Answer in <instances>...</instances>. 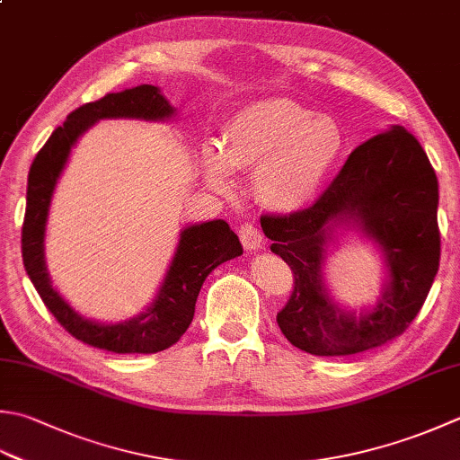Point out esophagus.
I'll return each mask as SVG.
<instances>
[{
    "instance_id": "obj_1",
    "label": "esophagus",
    "mask_w": 460,
    "mask_h": 460,
    "mask_svg": "<svg viewBox=\"0 0 460 460\" xmlns=\"http://www.w3.org/2000/svg\"><path fill=\"white\" fill-rule=\"evenodd\" d=\"M239 239L243 243V247H245L247 251H259L261 247H263V235H261L259 227H255V225L251 223H245L243 227L239 229Z\"/></svg>"
}]
</instances>
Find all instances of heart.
I'll return each instance as SVG.
<instances>
[{
    "label": "heart",
    "mask_w": 460,
    "mask_h": 460,
    "mask_svg": "<svg viewBox=\"0 0 460 460\" xmlns=\"http://www.w3.org/2000/svg\"><path fill=\"white\" fill-rule=\"evenodd\" d=\"M345 149L335 119L289 99H263L231 117L221 149L203 147L201 171L217 193L235 189L233 171H255L261 205L277 213H299L321 195Z\"/></svg>",
    "instance_id": "1"
}]
</instances>
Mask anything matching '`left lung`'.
<instances>
[{"mask_svg":"<svg viewBox=\"0 0 460 460\" xmlns=\"http://www.w3.org/2000/svg\"><path fill=\"white\" fill-rule=\"evenodd\" d=\"M438 181L412 135L391 125L350 153L313 207L265 215L261 227L271 251L295 273V291L277 314L291 345L317 357L355 355L399 337L433 287L440 259ZM355 230L374 241L385 263V283L373 308L343 310L324 283L328 245Z\"/></svg>","mask_w":460,"mask_h":460,"instance_id":"obj_1","label":"left lung"}]
</instances>
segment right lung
<instances>
[{"mask_svg": "<svg viewBox=\"0 0 460 460\" xmlns=\"http://www.w3.org/2000/svg\"><path fill=\"white\" fill-rule=\"evenodd\" d=\"M171 105L155 85H137L119 93H107L93 103L77 107L66 123L51 133L35 155L27 177V205L22 229L23 267L38 289L45 307L59 325L84 343L111 353H159L181 339L195 314V303L207 275L229 259L243 255L239 237L229 223L213 219L187 225L179 233L173 259L161 281L155 299L146 311L119 323L87 319L63 299L45 265V229L49 207L71 149L81 135L102 119L167 121L175 117Z\"/></svg>", "mask_w": 460, "mask_h": 460, "instance_id": "1", "label": "right lung"}]
</instances>
